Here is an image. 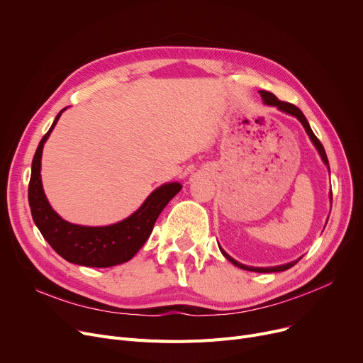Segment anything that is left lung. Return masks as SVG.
I'll list each match as a JSON object with an SVG mask.
<instances>
[{"label":"left lung","instance_id":"obj_1","mask_svg":"<svg viewBox=\"0 0 363 363\" xmlns=\"http://www.w3.org/2000/svg\"><path fill=\"white\" fill-rule=\"evenodd\" d=\"M260 95H262L263 103H264L266 106H274V107H277L278 110H281V111H284V113H287V114H291V116H294V118H297V119L300 121V123L303 125L304 130L308 132V135H309L311 141H312V143H313V145L316 147V150H318V152H319V156H320L322 162L327 164V167H328V170H330V163H328V159H327V152H325V150H323V145L320 144V141L316 138V135L313 133V130L311 129V125H309L308 119L304 118V114L301 113V110H300L298 107H296L294 104H291V103L279 101L272 92H268V91H260ZM330 201H331V204H333V193H330ZM219 250L222 252V255H223L228 260H230L233 264L238 266V268H241V269H244V271L262 272V274H266V272H281V271H287V269H290L291 266H294V264L301 259V257H300V259H297V260H294V262L285 263V264H279V266H271V268H255V266H247V264H242V263L237 262L235 259H233L230 255H228V253L222 249L220 245H219Z\"/></svg>","mask_w":363,"mask_h":363}]
</instances>
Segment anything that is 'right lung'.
Instances as JSON below:
<instances>
[{
	"mask_svg": "<svg viewBox=\"0 0 363 363\" xmlns=\"http://www.w3.org/2000/svg\"><path fill=\"white\" fill-rule=\"evenodd\" d=\"M66 108L57 114L35 151L28 189L30 213L38 230L57 255L74 264L89 266V268H110L130 260L138 253L148 240L159 215L166 204L181 191L182 185L179 182L160 185L145 199L137 212L118 223L82 226L65 220L52 211L44 194L41 157L45 141Z\"/></svg>",
	"mask_w": 363,
	"mask_h": 363,
	"instance_id": "obj_1",
	"label": "right lung"
}]
</instances>
